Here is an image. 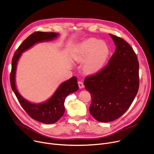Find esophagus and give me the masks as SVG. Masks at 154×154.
I'll use <instances>...</instances> for the list:
<instances>
[{
	"mask_svg": "<svg viewBox=\"0 0 154 154\" xmlns=\"http://www.w3.org/2000/svg\"><path fill=\"white\" fill-rule=\"evenodd\" d=\"M78 85H79L80 88H82L84 87V85L83 82H81V81H79L78 82Z\"/></svg>",
	"mask_w": 154,
	"mask_h": 154,
	"instance_id": "1",
	"label": "esophagus"
}]
</instances>
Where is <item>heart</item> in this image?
Segmentation results:
<instances>
[{
  "label": "heart",
  "instance_id": "heart-1",
  "mask_svg": "<svg viewBox=\"0 0 154 154\" xmlns=\"http://www.w3.org/2000/svg\"><path fill=\"white\" fill-rule=\"evenodd\" d=\"M109 55V48L106 42L91 38L76 47L73 58L79 63H82L85 60L83 70L87 74H92L103 66Z\"/></svg>",
  "mask_w": 154,
  "mask_h": 154
}]
</instances>
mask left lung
I'll use <instances>...</instances> for the list:
<instances>
[{"label":"left lung","mask_w":154,"mask_h":154,"mask_svg":"<svg viewBox=\"0 0 154 154\" xmlns=\"http://www.w3.org/2000/svg\"><path fill=\"white\" fill-rule=\"evenodd\" d=\"M110 35L116 45L108 63L84 80L92 97L91 114L101 122L122 116L130 107L139 91V63L132 47L121 37Z\"/></svg>","instance_id":"left-lung-1"}]
</instances>
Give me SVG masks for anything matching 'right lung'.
<instances>
[{"mask_svg": "<svg viewBox=\"0 0 154 154\" xmlns=\"http://www.w3.org/2000/svg\"><path fill=\"white\" fill-rule=\"evenodd\" d=\"M58 34L55 32H35L30 35L20 45L14 53L12 60V69L10 82L12 89L16 95L21 106L32 118L44 124H53L59 120L65 112L64 102L66 97L79 89L77 77L74 76L62 83L57 89L51 98L41 104L32 103L24 99L19 94L15 84V75L17 61L21 54L34 44L43 41L51 40L57 37Z\"/></svg>", "mask_w": 154, "mask_h": 154, "instance_id": "obj_1", "label": "right lung"}]
</instances>
